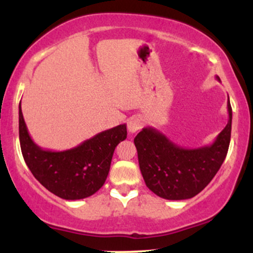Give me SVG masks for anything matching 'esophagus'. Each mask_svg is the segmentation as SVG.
<instances>
[{"instance_id":"34e87169","label":"esophagus","mask_w":253,"mask_h":253,"mask_svg":"<svg viewBox=\"0 0 253 253\" xmlns=\"http://www.w3.org/2000/svg\"><path fill=\"white\" fill-rule=\"evenodd\" d=\"M143 125H144V120L140 117H132L128 120V125H127V127H128V130L130 133H135L143 127Z\"/></svg>"}]
</instances>
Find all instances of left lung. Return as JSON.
Here are the masks:
<instances>
[{
  "mask_svg": "<svg viewBox=\"0 0 253 253\" xmlns=\"http://www.w3.org/2000/svg\"><path fill=\"white\" fill-rule=\"evenodd\" d=\"M216 80L220 78L216 76ZM227 109V125L208 146L183 149L152 127H145L136 134L139 167L151 191L167 200H187L210 184L225 161L231 141L229 98Z\"/></svg>",
  "mask_w": 253,
  "mask_h": 253,
  "instance_id": "obj_1",
  "label": "left lung"
}]
</instances>
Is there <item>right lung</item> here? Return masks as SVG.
Listing matches in <instances>:
<instances>
[{"instance_id": "add662e5", "label": "right lung", "mask_w": 253, "mask_h": 253, "mask_svg": "<svg viewBox=\"0 0 253 253\" xmlns=\"http://www.w3.org/2000/svg\"><path fill=\"white\" fill-rule=\"evenodd\" d=\"M19 136L24 159L31 172L52 194L64 200H81L100 189L108 176L115 147L127 138L126 125L98 133L74 149L43 150L28 134L21 103Z\"/></svg>"}]
</instances>
